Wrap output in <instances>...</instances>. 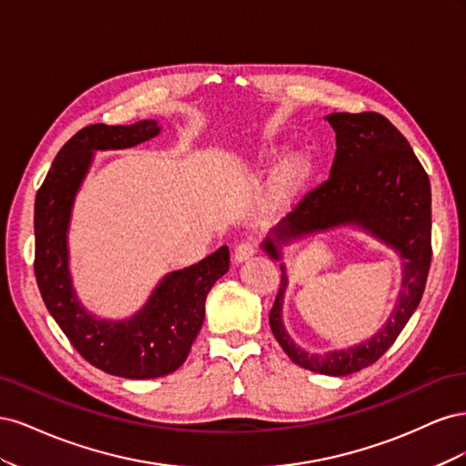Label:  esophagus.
<instances>
[{
	"instance_id": "1",
	"label": "esophagus",
	"mask_w": 466,
	"mask_h": 466,
	"mask_svg": "<svg viewBox=\"0 0 466 466\" xmlns=\"http://www.w3.org/2000/svg\"><path fill=\"white\" fill-rule=\"evenodd\" d=\"M257 252V245L252 241H245V243H238L235 247V252H233V258L237 264H243L245 260H248L252 255Z\"/></svg>"
}]
</instances>
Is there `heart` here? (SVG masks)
Listing matches in <instances>:
<instances>
[{
  "mask_svg": "<svg viewBox=\"0 0 466 466\" xmlns=\"http://www.w3.org/2000/svg\"><path fill=\"white\" fill-rule=\"evenodd\" d=\"M307 175V163L301 157H291L279 167L276 177V188L279 194H288L298 188Z\"/></svg>",
  "mask_w": 466,
  "mask_h": 466,
  "instance_id": "1",
  "label": "heart"
}]
</instances>
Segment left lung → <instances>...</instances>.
Instances as JSON below:
<instances>
[{
    "label": "left lung",
    "instance_id": "left-lung-1",
    "mask_svg": "<svg viewBox=\"0 0 466 466\" xmlns=\"http://www.w3.org/2000/svg\"><path fill=\"white\" fill-rule=\"evenodd\" d=\"M324 120L336 132L330 177L305 194L260 248L281 268V284L270 311L276 340L299 368L344 377L383 356L416 311L431 260V188L410 144L385 116L377 112H332ZM342 227L358 228L398 252L403 272L401 291L390 319L371 339L348 349L307 352L294 344L283 324L287 289L283 248Z\"/></svg>",
    "mask_w": 466,
    "mask_h": 466
}]
</instances>
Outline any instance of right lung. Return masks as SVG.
<instances>
[{
    "instance_id": "obj_1",
    "label": "right lung",
    "mask_w": 466,
    "mask_h": 466,
    "mask_svg": "<svg viewBox=\"0 0 466 466\" xmlns=\"http://www.w3.org/2000/svg\"><path fill=\"white\" fill-rule=\"evenodd\" d=\"M161 134L157 120L130 126L93 124L56 155L35 202V274L45 305L91 365L124 379H155L177 371L198 336L211 286L229 270V248L165 274L132 317L103 319L81 303L69 270L67 233L76 196L95 151L136 147Z\"/></svg>"
}]
</instances>
